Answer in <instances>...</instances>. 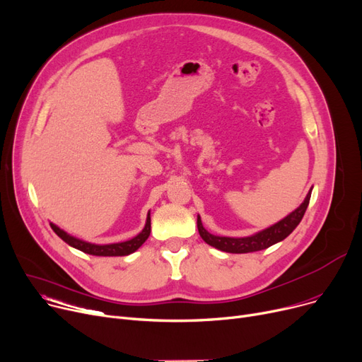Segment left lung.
Returning a JSON list of instances; mask_svg holds the SVG:
<instances>
[{"mask_svg":"<svg viewBox=\"0 0 362 362\" xmlns=\"http://www.w3.org/2000/svg\"><path fill=\"white\" fill-rule=\"evenodd\" d=\"M311 191H313V188H310L307 197L300 204V207H296L293 211H291V214L286 218H284L282 221L276 222L274 225H272V226H269L263 230L252 233V235H250V237L233 238V237L214 235V233L207 232V229L202 223V218L197 216L199 233H200V237L203 238L204 243H207L209 245L215 247L221 251H225V252L244 254V252H252V251H260V250L269 248L270 245H273L276 243L284 241L289 235V233L296 226H298V223L301 222V219L305 214V210L308 207Z\"/></svg>","mask_w":362,"mask_h":362,"instance_id":"left-lung-1","label":"left lung"}]
</instances>
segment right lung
I'll use <instances>...</instances> for the list:
<instances>
[{
	"mask_svg": "<svg viewBox=\"0 0 362 362\" xmlns=\"http://www.w3.org/2000/svg\"><path fill=\"white\" fill-rule=\"evenodd\" d=\"M52 230L57 233V235L64 241L67 243L70 247L77 248L83 252L90 254V256H99V257H117V256H129V254L134 252L136 250H139L143 243L151 235V211L147 214L146 218V225L141 229L140 233L129 241H122V243H114V244H93V243H88L78 240L70 233H67L66 230H62L61 228H58L55 223H49Z\"/></svg>",
	"mask_w": 362,
	"mask_h": 362,
	"instance_id": "obj_1",
	"label": "right lung"
}]
</instances>
